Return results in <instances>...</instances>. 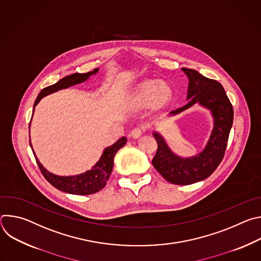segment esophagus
<instances>
[{
    "label": "esophagus",
    "mask_w": 261,
    "mask_h": 261,
    "mask_svg": "<svg viewBox=\"0 0 261 261\" xmlns=\"http://www.w3.org/2000/svg\"><path fill=\"white\" fill-rule=\"evenodd\" d=\"M141 134H142V129L139 128V127L134 128V129L131 131V136H132L133 138H139V137L141 136Z\"/></svg>",
    "instance_id": "esophagus-1"
}]
</instances>
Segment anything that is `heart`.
<instances>
[{"label": "heart", "instance_id": "obj_1", "mask_svg": "<svg viewBox=\"0 0 261 261\" xmlns=\"http://www.w3.org/2000/svg\"><path fill=\"white\" fill-rule=\"evenodd\" d=\"M172 96L171 89L157 80L141 82L135 92V100L141 106L151 105L155 109L165 107Z\"/></svg>", "mask_w": 261, "mask_h": 261}]
</instances>
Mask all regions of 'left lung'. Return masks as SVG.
<instances>
[{
  "label": "left lung",
  "instance_id": "obj_1",
  "mask_svg": "<svg viewBox=\"0 0 261 261\" xmlns=\"http://www.w3.org/2000/svg\"><path fill=\"white\" fill-rule=\"evenodd\" d=\"M181 70L189 80L188 103L170 111L169 115L175 116L198 103L211 111L214 127L203 151L188 158L172 153L162 135L154 132L158 150L152 163L167 181L174 185H190L208 177L224 157L233 122V108L220 83L201 75L196 70Z\"/></svg>",
  "mask_w": 261,
  "mask_h": 261
}]
</instances>
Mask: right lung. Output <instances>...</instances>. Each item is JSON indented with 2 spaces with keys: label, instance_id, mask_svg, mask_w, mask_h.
I'll use <instances>...</instances> for the list:
<instances>
[{
  "label": "right lung",
  "instance_id": "add662e5",
  "mask_svg": "<svg viewBox=\"0 0 261 261\" xmlns=\"http://www.w3.org/2000/svg\"><path fill=\"white\" fill-rule=\"evenodd\" d=\"M99 71V68L94 69L91 72L88 73H74L71 74V75H68L58 83H56L53 86L44 88L37 97L35 103H34V108L35 106L39 103V101L55 92H58L63 89H67L69 87L75 86L79 84H82L86 82L91 75H94ZM34 113V110H33ZM31 124V123H30ZM127 142V138L124 136L120 138L117 142H115L113 145L107 146L105 150L103 151V154L99 161L92 167L91 170H88L84 173L77 174V175H71V176H61L54 174L49 172L47 169L43 167V165L39 162V160L37 159L35 153L34 156L36 158L37 164H38L43 176L47 179L49 184H51L55 188L59 189L60 191L69 193V194H75V195H90L94 194L101 189L105 187V185L111 174V171H113L114 167V158L117 154V152L120 150L121 147H123ZM30 145L32 147L31 141Z\"/></svg>",
  "mask_w": 261,
  "mask_h": 261
}]
</instances>
